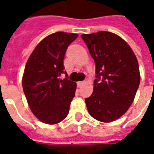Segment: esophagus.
<instances>
[{
  "mask_svg": "<svg viewBox=\"0 0 154 154\" xmlns=\"http://www.w3.org/2000/svg\"><path fill=\"white\" fill-rule=\"evenodd\" d=\"M85 84V82L84 81H79V82H77V85H78L79 87H80L81 85H83Z\"/></svg>",
  "mask_w": 154,
  "mask_h": 154,
  "instance_id": "1",
  "label": "esophagus"
}]
</instances>
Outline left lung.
Here are the masks:
<instances>
[{"mask_svg":"<svg viewBox=\"0 0 154 154\" xmlns=\"http://www.w3.org/2000/svg\"><path fill=\"white\" fill-rule=\"evenodd\" d=\"M95 62L94 92L85 98L88 112L102 122L125 113L140 82L139 63L131 47L115 33L106 31L82 34Z\"/></svg>","mask_w":154,"mask_h":154,"instance_id":"left-lung-1","label":"left lung"}]
</instances>
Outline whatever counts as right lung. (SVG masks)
<instances>
[{"label":"right lung","mask_w":154,"mask_h":154,"mask_svg":"<svg viewBox=\"0 0 154 154\" xmlns=\"http://www.w3.org/2000/svg\"><path fill=\"white\" fill-rule=\"evenodd\" d=\"M77 38L76 33H52L39 42L27 61L23 93L32 112L43 123H59L69 113L76 83L68 79L63 60L68 46ZM62 73L64 80L60 78Z\"/></svg>","instance_id":"right-lung-1"}]
</instances>
